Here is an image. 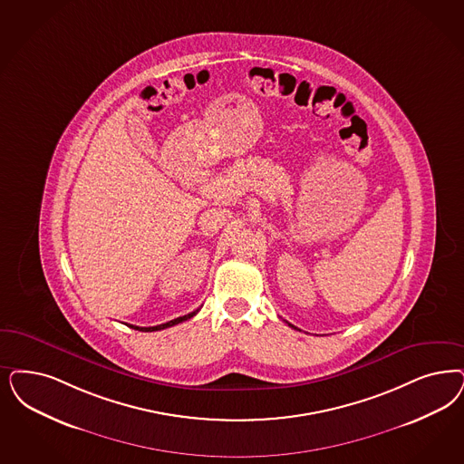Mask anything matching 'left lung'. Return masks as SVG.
Masks as SVG:
<instances>
[{"mask_svg": "<svg viewBox=\"0 0 464 464\" xmlns=\"http://www.w3.org/2000/svg\"><path fill=\"white\" fill-rule=\"evenodd\" d=\"M289 327H293V329H296V327H295V325H291V324H288Z\"/></svg>", "mask_w": 464, "mask_h": 464, "instance_id": "8db88e82", "label": "left lung"}]
</instances>
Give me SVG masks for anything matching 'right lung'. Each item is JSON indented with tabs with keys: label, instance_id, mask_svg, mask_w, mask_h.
Here are the masks:
<instances>
[{
	"label": "right lung",
	"instance_id": "1",
	"mask_svg": "<svg viewBox=\"0 0 464 464\" xmlns=\"http://www.w3.org/2000/svg\"><path fill=\"white\" fill-rule=\"evenodd\" d=\"M198 310H195L192 314H188V315H183V317H178L175 320H169V322H166V324H160V325H154V327H139V325H130L127 324L128 327H131V329H137V331H142V333H152V331H160V329H166V327H171V325H176V324H179V322H185V320L192 319L193 315L197 314Z\"/></svg>",
	"mask_w": 464,
	"mask_h": 464
}]
</instances>
